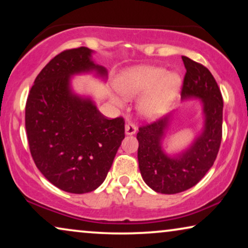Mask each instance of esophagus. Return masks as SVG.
<instances>
[{
  "mask_svg": "<svg viewBox=\"0 0 248 248\" xmlns=\"http://www.w3.org/2000/svg\"><path fill=\"white\" fill-rule=\"evenodd\" d=\"M137 131H138V127L135 126L134 124L128 123L125 125V133H126L127 135H133L137 133Z\"/></svg>",
  "mask_w": 248,
  "mask_h": 248,
  "instance_id": "1",
  "label": "esophagus"
}]
</instances>
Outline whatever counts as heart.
<instances>
[{
	"mask_svg": "<svg viewBox=\"0 0 248 248\" xmlns=\"http://www.w3.org/2000/svg\"><path fill=\"white\" fill-rule=\"evenodd\" d=\"M182 88L178 74L168 73L160 66H137L127 70L118 80V89L127 98L145 93L138 100L137 109L142 117L155 120L167 113ZM116 105L123 104L121 97L114 94Z\"/></svg>",
	"mask_w": 248,
	"mask_h": 248,
	"instance_id": "obj_1",
	"label": "heart"
}]
</instances>
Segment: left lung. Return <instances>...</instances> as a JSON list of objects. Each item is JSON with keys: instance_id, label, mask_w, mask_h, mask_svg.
<instances>
[{"instance_id": "left-lung-1", "label": "left lung", "mask_w": 248, "mask_h": 248, "mask_svg": "<svg viewBox=\"0 0 248 248\" xmlns=\"http://www.w3.org/2000/svg\"><path fill=\"white\" fill-rule=\"evenodd\" d=\"M186 73L182 100L199 98L203 105L202 133L181 154L170 157L162 149V140L171 117L159 118L139 127L138 160L142 178L149 187L162 194H176L198 184L212 167L222 138L221 93L211 72L186 56H182Z\"/></svg>"}]
</instances>
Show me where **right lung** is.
Returning a JSON list of instances; mask_svg holds the SVG:
<instances>
[{
  "mask_svg": "<svg viewBox=\"0 0 248 248\" xmlns=\"http://www.w3.org/2000/svg\"><path fill=\"white\" fill-rule=\"evenodd\" d=\"M87 47L60 53L40 71L26 104V131L39 171L62 191L83 194L103 184L125 137L123 117L108 120L71 89L74 74L107 70Z\"/></svg>",
  "mask_w": 248,
  "mask_h": 248,
  "instance_id": "obj_1",
  "label": "right lung"
}]
</instances>
